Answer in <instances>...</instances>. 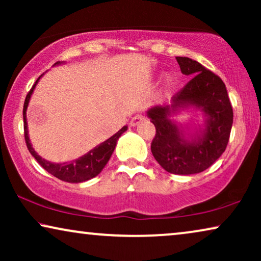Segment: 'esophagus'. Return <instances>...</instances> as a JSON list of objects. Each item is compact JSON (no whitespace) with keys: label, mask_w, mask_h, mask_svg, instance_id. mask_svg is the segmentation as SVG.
Instances as JSON below:
<instances>
[{"label":"esophagus","mask_w":261,"mask_h":261,"mask_svg":"<svg viewBox=\"0 0 261 261\" xmlns=\"http://www.w3.org/2000/svg\"><path fill=\"white\" fill-rule=\"evenodd\" d=\"M144 120H145V115H142V114H137V115L132 117L130 126H137V124L142 122Z\"/></svg>","instance_id":"1"}]
</instances>
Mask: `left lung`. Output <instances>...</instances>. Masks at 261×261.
Segmentation results:
<instances>
[{
    "label": "left lung",
    "mask_w": 261,
    "mask_h": 261,
    "mask_svg": "<svg viewBox=\"0 0 261 261\" xmlns=\"http://www.w3.org/2000/svg\"><path fill=\"white\" fill-rule=\"evenodd\" d=\"M180 71L191 80L172 96V105L155 106L148 117L155 127L151 151L159 165L173 174H194L212 166L226 151L233 124V108L221 78L187 57H176ZM192 104L208 116L207 126L196 141H185L168 119L179 106Z\"/></svg>",
    "instance_id": "obj_1"
}]
</instances>
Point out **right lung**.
<instances>
[{"label":"right lung","instance_id":"add662e5","mask_svg":"<svg viewBox=\"0 0 261 261\" xmlns=\"http://www.w3.org/2000/svg\"><path fill=\"white\" fill-rule=\"evenodd\" d=\"M58 64V63H56ZM40 78V77H39ZM39 78L35 81V83L28 94L26 96L23 103V133H24V140H26V145L28 151L31 152V154L34 156L35 160L47 171L48 173L53 174V176L58 178L60 180L69 181V183H81V181H85L88 179H91L97 176V174L103 170V167L106 166V164L108 163V160L112 156L114 148L116 146L117 139L121 137V134L127 129V127L124 126L117 132L116 134H114L113 137H110L108 140H106L102 144H99L97 147L91 149L90 152L87 154L81 156L80 159L73 160L71 163H64V164H53L49 163L47 160L42 159L40 155H38L32 147L30 138H28V132H27V121H26V109L30 102V97L33 92V89L35 84L38 83Z\"/></svg>","mask_w":261,"mask_h":261}]
</instances>
